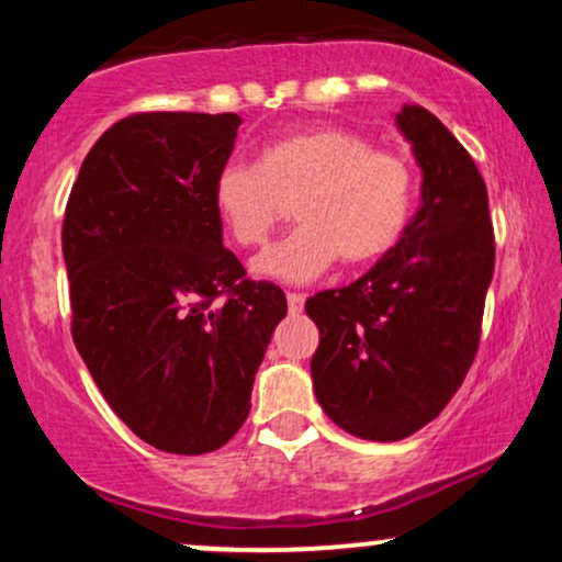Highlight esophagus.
I'll list each match as a JSON object with an SVG mask.
<instances>
[{"label": "esophagus", "instance_id": "1", "mask_svg": "<svg viewBox=\"0 0 562 562\" xmlns=\"http://www.w3.org/2000/svg\"><path fill=\"white\" fill-rule=\"evenodd\" d=\"M303 303H306V295H303V293H288V308H290V314L303 312Z\"/></svg>", "mask_w": 562, "mask_h": 562}]
</instances>
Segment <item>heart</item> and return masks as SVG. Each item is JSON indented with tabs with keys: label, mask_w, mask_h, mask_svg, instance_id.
I'll return each mask as SVG.
<instances>
[{
	"label": "heart",
	"mask_w": 562,
	"mask_h": 562,
	"mask_svg": "<svg viewBox=\"0 0 562 562\" xmlns=\"http://www.w3.org/2000/svg\"><path fill=\"white\" fill-rule=\"evenodd\" d=\"M417 179L404 156L338 126H312L267 142L259 164H227L214 179V209L240 248L267 243L293 203L295 227L263 250L254 272L306 282L335 261L367 267L402 240Z\"/></svg>",
	"instance_id": "1"
}]
</instances>
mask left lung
Listing matches in <instances>:
<instances>
[{
	"mask_svg": "<svg viewBox=\"0 0 562 562\" xmlns=\"http://www.w3.org/2000/svg\"><path fill=\"white\" fill-rule=\"evenodd\" d=\"M423 169V205L402 240L346 288L306 301L319 327L314 393L346 434L402 441L436 420L481 344L494 227L479 166L434 113L396 115Z\"/></svg>",
	"mask_w": 562,
	"mask_h": 562,
	"instance_id": "obj_1",
	"label": "left lung"
}]
</instances>
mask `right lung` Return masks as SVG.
Listing matches in <instances>:
<instances>
[{"instance_id":"add662e5","label":"right lung","mask_w":562,"mask_h":562,"mask_svg":"<svg viewBox=\"0 0 562 562\" xmlns=\"http://www.w3.org/2000/svg\"><path fill=\"white\" fill-rule=\"evenodd\" d=\"M237 126V113L126 115L83 158L63 218L74 344L115 415L171 454L240 430L288 314L222 243L214 179Z\"/></svg>"}]
</instances>
